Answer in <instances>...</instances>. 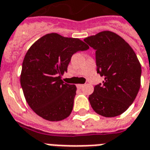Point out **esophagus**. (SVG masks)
<instances>
[{"label": "esophagus", "mask_w": 150, "mask_h": 150, "mask_svg": "<svg viewBox=\"0 0 150 150\" xmlns=\"http://www.w3.org/2000/svg\"><path fill=\"white\" fill-rule=\"evenodd\" d=\"M83 84H78L77 85V88H79V89H81V88H83Z\"/></svg>", "instance_id": "obj_1"}]
</instances>
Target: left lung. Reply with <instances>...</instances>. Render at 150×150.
<instances>
[{"label": "left lung", "instance_id": "obj_1", "mask_svg": "<svg viewBox=\"0 0 150 150\" xmlns=\"http://www.w3.org/2000/svg\"><path fill=\"white\" fill-rule=\"evenodd\" d=\"M95 50L97 73L104 77L89 96L91 106L106 117L122 115L134 103L141 86L142 67L132 47L116 33L104 31L84 39Z\"/></svg>", "mask_w": 150, "mask_h": 150}]
</instances>
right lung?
<instances>
[{
    "label": "right lung",
    "mask_w": 150,
    "mask_h": 150,
    "mask_svg": "<svg viewBox=\"0 0 150 150\" xmlns=\"http://www.w3.org/2000/svg\"><path fill=\"white\" fill-rule=\"evenodd\" d=\"M89 47L77 38L57 33L42 36L24 56L21 85L28 104L47 121H61L71 115L76 95L75 85L64 83L61 76L67 71L73 54Z\"/></svg>",
    "instance_id": "1"
}]
</instances>
